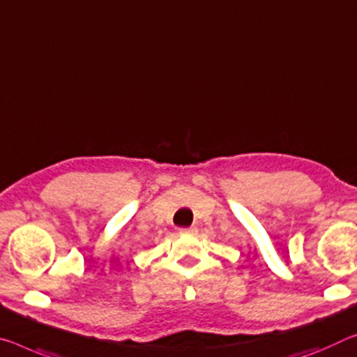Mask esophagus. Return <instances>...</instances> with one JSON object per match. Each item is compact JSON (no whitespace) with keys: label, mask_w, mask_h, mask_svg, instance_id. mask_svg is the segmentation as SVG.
Returning a JSON list of instances; mask_svg holds the SVG:
<instances>
[{"label":"esophagus","mask_w":357,"mask_h":357,"mask_svg":"<svg viewBox=\"0 0 357 357\" xmlns=\"http://www.w3.org/2000/svg\"><path fill=\"white\" fill-rule=\"evenodd\" d=\"M179 231H181V234H184V235H195L197 234V229L195 227H189V229H181Z\"/></svg>","instance_id":"obj_1"}]
</instances>
